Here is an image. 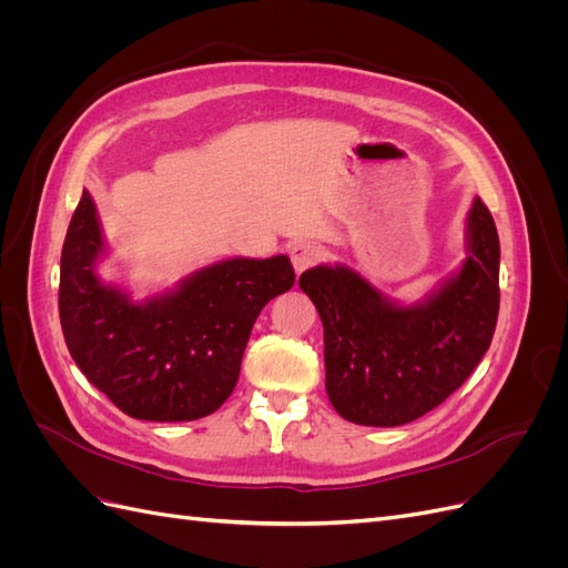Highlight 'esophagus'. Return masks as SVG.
<instances>
[{
	"mask_svg": "<svg viewBox=\"0 0 568 568\" xmlns=\"http://www.w3.org/2000/svg\"><path fill=\"white\" fill-rule=\"evenodd\" d=\"M288 255H291V265H294V270L301 274L303 270L320 263L324 251L317 244H296V246H291Z\"/></svg>",
	"mask_w": 568,
	"mask_h": 568,
	"instance_id": "obj_1",
	"label": "esophagus"
}]
</instances>
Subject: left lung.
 Here are the masks:
<instances>
[{
  "label": "left lung",
  "mask_w": 568,
  "mask_h": 568,
  "mask_svg": "<svg viewBox=\"0 0 568 568\" xmlns=\"http://www.w3.org/2000/svg\"><path fill=\"white\" fill-rule=\"evenodd\" d=\"M467 257L432 294L403 305L348 265L305 270L298 286L324 326L326 395L343 419L400 426L455 393L486 355L500 311V239L474 199Z\"/></svg>",
  "instance_id": "obj_1"
}]
</instances>
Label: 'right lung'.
Returning a JSON list of instances; mask_svg holds the SVG:
<instances>
[{"instance_id": "1", "label": "right lung", "mask_w": 568, "mask_h": 568, "mask_svg": "<svg viewBox=\"0 0 568 568\" xmlns=\"http://www.w3.org/2000/svg\"><path fill=\"white\" fill-rule=\"evenodd\" d=\"M106 255L94 199L82 189L59 284L61 329L75 365L134 419L209 417L239 382L257 315L294 286L288 255L225 257L144 301L99 277Z\"/></svg>"}]
</instances>
